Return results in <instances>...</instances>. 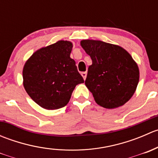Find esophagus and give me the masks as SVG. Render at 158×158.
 Listing matches in <instances>:
<instances>
[{
    "mask_svg": "<svg viewBox=\"0 0 158 158\" xmlns=\"http://www.w3.org/2000/svg\"><path fill=\"white\" fill-rule=\"evenodd\" d=\"M81 75H82V76L83 77V79H85V78H86V76H87L86 72H82V73H81Z\"/></svg>",
    "mask_w": 158,
    "mask_h": 158,
    "instance_id": "obj_1",
    "label": "esophagus"
}]
</instances>
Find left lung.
I'll list each match as a JSON object with an SVG mask.
<instances>
[{"mask_svg": "<svg viewBox=\"0 0 158 158\" xmlns=\"http://www.w3.org/2000/svg\"><path fill=\"white\" fill-rule=\"evenodd\" d=\"M81 46L90 56L85 84L97 104L106 109L123 106L135 92L139 69L131 56L118 46L85 40Z\"/></svg>", "mask_w": 158, "mask_h": 158, "instance_id": "1", "label": "left lung"}]
</instances>
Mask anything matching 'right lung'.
<instances>
[{
  "label": "right lung",
  "instance_id": "1",
  "mask_svg": "<svg viewBox=\"0 0 158 158\" xmlns=\"http://www.w3.org/2000/svg\"><path fill=\"white\" fill-rule=\"evenodd\" d=\"M73 44H56L35 52L25 63L23 86L30 98L42 108L58 109L68 104L76 85L84 82L74 60Z\"/></svg>",
  "mask_w": 158,
  "mask_h": 158
}]
</instances>
